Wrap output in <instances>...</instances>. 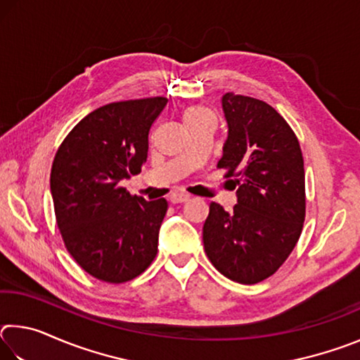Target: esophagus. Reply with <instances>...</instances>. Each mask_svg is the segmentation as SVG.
Wrapping results in <instances>:
<instances>
[{
	"label": "esophagus",
	"instance_id": "1",
	"mask_svg": "<svg viewBox=\"0 0 360 360\" xmlns=\"http://www.w3.org/2000/svg\"><path fill=\"white\" fill-rule=\"evenodd\" d=\"M188 198H191V195H187V193H182V192H174V193L169 195V202H172L173 205L184 203V202H187Z\"/></svg>",
	"mask_w": 360,
	"mask_h": 360
}]
</instances>
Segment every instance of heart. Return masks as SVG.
I'll return each instance as SVG.
<instances>
[{"label":"heart","instance_id":"1","mask_svg":"<svg viewBox=\"0 0 360 360\" xmlns=\"http://www.w3.org/2000/svg\"><path fill=\"white\" fill-rule=\"evenodd\" d=\"M184 119H186V124H188V122L202 120V119H212V120H214V115H212L210 109L202 108V106H195V108L187 109Z\"/></svg>","mask_w":360,"mask_h":360}]
</instances>
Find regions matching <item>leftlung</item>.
Instances as JSON below:
<instances>
[{"label": "left lung", "mask_w": 360, "mask_h": 360, "mask_svg": "<svg viewBox=\"0 0 360 360\" xmlns=\"http://www.w3.org/2000/svg\"><path fill=\"white\" fill-rule=\"evenodd\" d=\"M222 108L229 136L217 168L233 178L238 203L225 211L211 202L205 252L225 278L257 284L275 275L302 235L303 155L294 130L268 103L229 92Z\"/></svg>", "instance_id": "left-lung-1"}]
</instances>
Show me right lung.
<instances>
[{
    "label": "right lung",
    "instance_id": "obj_1",
    "mask_svg": "<svg viewBox=\"0 0 360 360\" xmlns=\"http://www.w3.org/2000/svg\"><path fill=\"white\" fill-rule=\"evenodd\" d=\"M165 96L109 103L79 122L53 157L51 192L66 251L103 283L131 281L157 255L165 198L146 202L120 186L141 173Z\"/></svg>",
    "mask_w": 360,
    "mask_h": 360
}]
</instances>
